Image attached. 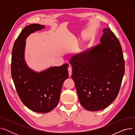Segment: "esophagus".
Wrapping results in <instances>:
<instances>
[{"instance_id":"34e87169","label":"esophagus","mask_w":135,"mask_h":135,"mask_svg":"<svg viewBox=\"0 0 135 135\" xmlns=\"http://www.w3.org/2000/svg\"><path fill=\"white\" fill-rule=\"evenodd\" d=\"M68 71L69 73V75H72V68L71 67H69L68 68Z\"/></svg>"}]
</instances>
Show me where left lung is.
Returning <instances> with one entry per match:
<instances>
[{
  "instance_id": "obj_1",
  "label": "left lung",
  "mask_w": 135,
  "mask_h": 135,
  "mask_svg": "<svg viewBox=\"0 0 135 135\" xmlns=\"http://www.w3.org/2000/svg\"><path fill=\"white\" fill-rule=\"evenodd\" d=\"M103 32L100 44L73 56L69 61L79 102L89 111L103 109L115 100L125 72L118 39L109 28Z\"/></svg>"
}]
</instances>
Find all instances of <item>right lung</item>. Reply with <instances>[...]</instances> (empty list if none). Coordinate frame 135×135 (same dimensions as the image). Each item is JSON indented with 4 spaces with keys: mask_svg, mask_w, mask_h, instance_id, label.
Wrapping results in <instances>:
<instances>
[{
    "mask_svg": "<svg viewBox=\"0 0 135 135\" xmlns=\"http://www.w3.org/2000/svg\"><path fill=\"white\" fill-rule=\"evenodd\" d=\"M44 26L33 24L25 27L14 43L12 51L11 76L21 101L31 110L46 113L58 104L63 82L68 78L67 63L52 67L40 73L27 65L24 58L26 39Z\"/></svg>",
    "mask_w": 135,
    "mask_h": 135,
    "instance_id": "add662e5",
    "label": "right lung"
}]
</instances>
